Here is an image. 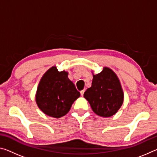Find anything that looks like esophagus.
Here are the masks:
<instances>
[{
	"instance_id": "obj_1",
	"label": "esophagus",
	"mask_w": 157,
	"mask_h": 157,
	"mask_svg": "<svg viewBox=\"0 0 157 157\" xmlns=\"http://www.w3.org/2000/svg\"><path fill=\"white\" fill-rule=\"evenodd\" d=\"M84 91H85V90H84H84H82V91H80V94H81L82 96H83V95H84Z\"/></svg>"
}]
</instances>
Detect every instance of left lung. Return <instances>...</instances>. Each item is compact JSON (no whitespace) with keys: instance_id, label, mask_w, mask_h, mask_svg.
<instances>
[{"instance_id":"1","label":"left lung","mask_w":157,"mask_h":157,"mask_svg":"<svg viewBox=\"0 0 157 157\" xmlns=\"http://www.w3.org/2000/svg\"><path fill=\"white\" fill-rule=\"evenodd\" d=\"M93 74L92 85L84 92V97L92 110L101 117H111L117 113L124 100V94L116 74L108 67L100 73Z\"/></svg>"}]
</instances>
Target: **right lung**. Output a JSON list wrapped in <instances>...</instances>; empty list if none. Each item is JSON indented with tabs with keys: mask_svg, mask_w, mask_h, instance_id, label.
I'll return each instance as SVG.
<instances>
[{
	"mask_svg": "<svg viewBox=\"0 0 157 157\" xmlns=\"http://www.w3.org/2000/svg\"><path fill=\"white\" fill-rule=\"evenodd\" d=\"M68 75L67 71H58L52 66L42 76L35 98L38 107L46 115L56 118L65 116L80 96Z\"/></svg>",
	"mask_w": 157,
	"mask_h": 157,
	"instance_id": "add662e5",
	"label": "right lung"
}]
</instances>
